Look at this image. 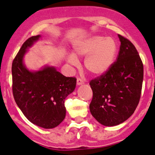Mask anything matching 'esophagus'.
<instances>
[{
    "instance_id": "1",
    "label": "esophagus",
    "mask_w": 155,
    "mask_h": 155,
    "mask_svg": "<svg viewBox=\"0 0 155 155\" xmlns=\"http://www.w3.org/2000/svg\"><path fill=\"white\" fill-rule=\"evenodd\" d=\"M83 83H84V81H83V80L81 79V78H78V79H77V85H78V86H80V85H82V84H83Z\"/></svg>"
}]
</instances>
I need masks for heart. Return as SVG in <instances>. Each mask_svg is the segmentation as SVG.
I'll return each instance as SVG.
<instances>
[{
	"instance_id": "heart-1",
	"label": "heart",
	"mask_w": 155,
	"mask_h": 155,
	"mask_svg": "<svg viewBox=\"0 0 155 155\" xmlns=\"http://www.w3.org/2000/svg\"><path fill=\"white\" fill-rule=\"evenodd\" d=\"M118 46L113 38L103 36H92L80 41L73 50V55L68 57V61L78 64V58L85 57V68L94 76L103 75L110 70L115 63Z\"/></svg>"
}]
</instances>
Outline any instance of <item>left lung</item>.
Segmentation results:
<instances>
[{"mask_svg":"<svg viewBox=\"0 0 155 155\" xmlns=\"http://www.w3.org/2000/svg\"><path fill=\"white\" fill-rule=\"evenodd\" d=\"M116 61L106 74L91 80V115L104 126L126 121L136 109L141 94L143 66L136 48L124 36Z\"/></svg>","mask_w":155,"mask_h":155,"instance_id":"8db88e82","label":"left lung"}]
</instances>
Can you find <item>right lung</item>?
Returning a JSON list of instances; mask_svg holds the SVG:
<instances>
[{
	"instance_id": "1",
	"label": "right lung",
	"mask_w": 155,
	"mask_h": 155,
	"mask_svg": "<svg viewBox=\"0 0 155 155\" xmlns=\"http://www.w3.org/2000/svg\"><path fill=\"white\" fill-rule=\"evenodd\" d=\"M40 37L37 35L28 38L13 60L12 91L17 106L31 123L52 129L65 118L64 101L74 91L77 80L65 77L54 67L46 66L38 71L26 68L24 55Z\"/></svg>"
}]
</instances>
